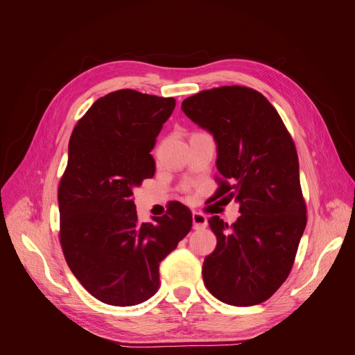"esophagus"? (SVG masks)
<instances>
[{
  "label": "esophagus",
  "instance_id": "esophagus-1",
  "mask_svg": "<svg viewBox=\"0 0 355 355\" xmlns=\"http://www.w3.org/2000/svg\"><path fill=\"white\" fill-rule=\"evenodd\" d=\"M192 223H194V230H204L207 227V219L204 214L194 211L192 213Z\"/></svg>",
  "mask_w": 355,
  "mask_h": 355
}]
</instances>
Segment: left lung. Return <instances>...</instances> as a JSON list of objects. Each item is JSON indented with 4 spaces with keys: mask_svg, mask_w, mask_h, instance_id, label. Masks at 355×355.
<instances>
[{
    "mask_svg": "<svg viewBox=\"0 0 355 355\" xmlns=\"http://www.w3.org/2000/svg\"><path fill=\"white\" fill-rule=\"evenodd\" d=\"M182 111L216 141L213 200L239 201L241 213L231 227L209 219L218 244L204 259V284L228 305L262 304L292 271L306 227L293 139L265 96L243 85L202 90Z\"/></svg>",
    "mask_w": 355,
    "mask_h": 355,
    "instance_id": "1",
    "label": "left lung"
}]
</instances>
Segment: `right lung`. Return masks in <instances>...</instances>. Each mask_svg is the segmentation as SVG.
<instances>
[{
    "label": "right lung",
    "mask_w": 355,
    "mask_h": 355,
    "mask_svg": "<svg viewBox=\"0 0 355 355\" xmlns=\"http://www.w3.org/2000/svg\"><path fill=\"white\" fill-rule=\"evenodd\" d=\"M173 98L124 89L96 101L73 127L59 184L60 245L72 274L101 302L142 304L159 288V262L192 227L175 201L164 216L137 219L133 189L155 173L149 154Z\"/></svg>",
    "instance_id": "1"
}]
</instances>
